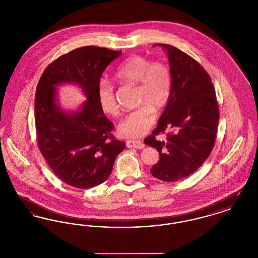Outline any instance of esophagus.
Masks as SVG:
<instances>
[{
  "instance_id": "1",
  "label": "esophagus",
  "mask_w": 258,
  "mask_h": 258,
  "mask_svg": "<svg viewBox=\"0 0 258 258\" xmlns=\"http://www.w3.org/2000/svg\"><path fill=\"white\" fill-rule=\"evenodd\" d=\"M125 145L127 148H135V149H143L145 147V144L140 140H127L125 142Z\"/></svg>"
}]
</instances>
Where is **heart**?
<instances>
[{
    "label": "heart",
    "instance_id": "heart-1",
    "mask_svg": "<svg viewBox=\"0 0 258 258\" xmlns=\"http://www.w3.org/2000/svg\"><path fill=\"white\" fill-rule=\"evenodd\" d=\"M115 78L122 82L138 84V102L141 106L130 112L118 123V134L123 137H141L156 121V109L164 107L171 95V74L166 64L151 61L141 55H132L120 63ZM98 105L109 116H116L119 106L114 87L106 80L98 83Z\"/></svg>",
    "mask_w": 258,
    "mask_h": 258
}]
</instances>
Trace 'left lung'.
Segmentation results:
<instances>
[{"instance_id":"1","label":"left lung","mask_w":258,"mask_h":258,"mask_svg":"<svg viewBox=\"0 0 258 258\" xmlns=\"http://www.w3.org/2000/svg\"><path fill=\"white\" fill-rule=\"evenodd\" d=\"M167 54L171 74V95L153 135L144 143L156 148L160 160L151 173L164 182H175L197 171L214 147L220 119L215 88L206 71L195 59L169 44L158 43ZM173 133L166 142L155 135Z\"/></svg>"}]
</instances>
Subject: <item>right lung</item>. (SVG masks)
I'll return each mask as SVG.
<instances>
[{
	"label": "right lung",
	"instance_id": "right-lung-1",
	"mask_svg": "<svg viewBox=\"0 0 258 258\" xmlns=\"http://www.w3.org/2000/svg\"><path fill=\"white\" fill-rule=\"evenodd\" d=\"M122 51L84 46L64 54L45 69L37 87V144L51 169L66 184L91 188L105 182L123 141L112 137L114 124L98 105V83ZM79 86L87 100L74 111L61 108L57 87Z\"/></svg>",
	"mask_w": 258,
	"mask_h": 258
}]
</instances>
